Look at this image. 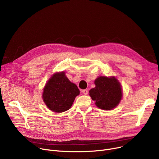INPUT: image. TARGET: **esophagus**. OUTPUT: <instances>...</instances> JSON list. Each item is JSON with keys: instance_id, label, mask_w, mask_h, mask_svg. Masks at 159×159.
<instances>
[{"instance_id": "1", "label": "esophagus", "mask_w": 159, "mask_h": 159, "mask_svg": "<svg viewBox=\"0 0 159 159\" xmlns=\"http://www.w3.org/2000/svg\"><path fill=\"white\" fill-rule=\"evenodd\" d=\"M82 93H83L84 94L86 95L88 93V89H84V90H82Z\"/></svg>"}]
</instances>
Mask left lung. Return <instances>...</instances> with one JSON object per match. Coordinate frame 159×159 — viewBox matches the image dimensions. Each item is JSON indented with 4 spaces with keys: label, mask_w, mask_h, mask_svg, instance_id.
<instances>
[{
    "label": "left lung",
    "mask_w": 159,
    "mask_h": 159,
    "mask_svg": "<svg viewBox=\"0 0 159 159\" xmlns=\"http://www.w3.org/2000/svg\"><path fill=\"white\" fill-rule=\"evenodd\" d=\"M95 87L89 90V96L97 106L108 111L115 108L122 98V89L114 77L100 76L94 80Z\"/></svg>",
    "instance_id": "obj_1"
}]
</instances>
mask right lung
Here are the masks:
<instances>
[{"instance_id": "1", "label": "right lung", "mask_w": 159, "mask_h": 159, "mask_svg": "<svg viewBox=\"0 0 159 159\" xmlns=\"http://www.w3.org/2000/svg\"><path fill=\"white\" fill-rule=\"evenodd\" d=\"M79 93L77 86L62 71L54 73L50 78L43 89L42 97L50 110L62 112L70 109Z\"/></svg>"}]
</instances>
